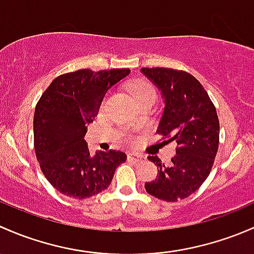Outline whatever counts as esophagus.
<instances>
[{"instance_id":"esophagus-1","label":"esophagus","mask_w":254,"mask_h":254,"mask_svg":"<svg viewBox=\"0 0 254 254\" xmlns=\"http://www.w3.org/2000/svg\"><path fill=\"white\" fill-rule=\"evenodd\" d=\"M128 159L132 161H134V163H137V164L143 163V161L145 160L144 156L140 155V154H138V153H129L128 154Z\"/></svg>"}]
</instances>
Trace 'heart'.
Listing matches in <instances>:
<instances>
[{
	"label": "heart",
	"mask_w": 254,
	"mask_h": 254,
	"mask_svg": "<svg viewBox=\"0 0 254 254\" xmlns=\"http://www.w3.org/2000/svg\"><path fill=\"white\" fill-rule=\"evenodd\" d=\"M129 91L133 94V96L137 99L139 104L144 103V101H155L156 99L155 87L146 79H135L130 82Z\"/></svg>",
	"instance_id": "1"
}]
</instances>
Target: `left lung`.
Wrapping results in <instances>:
<instances>
[{
    "label": "left lung",
    "mask_w": 254,
    "mask_h": 254,
    "mask_svg": "<svg viewBox=\"0 0 254 254\" xmlns=\"http://www.w3.org/2000/svg\"><path fill=\"white\" fill-rule=\"evenodd\" d=\"M165 99L158 133L163 143L176 142V155L165 166L155 155L148 156L158 166V176L145 182V190L158 199L177 202L194 193L211 171L219 148L218 114L197 78L186 70L142 68Z\"/></svg>",
    "instance_id": "1"
}]
</instances>
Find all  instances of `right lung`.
<instances>
[{
	"label": "right lung",
	"instance_id": "1",
	"mask_svg": "<svg viewBox=\"0 0 254 254\" xmlns=\"http://www.w3.org/2000/svg\"><path fill=\"white\" fill-rule=\"evenodd\" d=\"M129 68L78 69L59 75L39 99L34 114V149L41 171L60 193L85 199L109 187L124 151L91 155L84 135L106 91L129 74Z\"/></svg>",
	"mask_w": 254,
	"mask_h": 254
}]
</instances>
